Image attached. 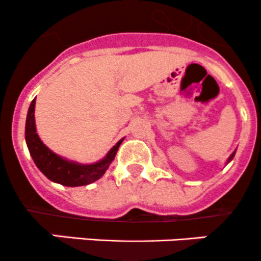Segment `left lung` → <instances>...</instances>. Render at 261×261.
<instances>
[{
    "mask_svg": "<svg viewBox=\"0 0 261 261\" xmlns=\"http://www.w3.org/2000/svg\"><path fill=\"white\" fill-rule=\"evenodd\" d=\"M233 156H234V152H233V153H232V154H231V156H229V157H228V160H227V164H228V162H229V161H231V160H232V159H233Z\"/></svg>",
    "mask_w": 261,
    "mask_h": 261,
    "instance_id": "left-lung-1",
    "label": "left lung"
}]
</instances>
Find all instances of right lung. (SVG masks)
I'll return each mask as SVG.
<instances>
[{
  "label": "right lung",
  "mask_w": 261,
  "mask_h": 261,
  "mask_svg": "<svg viewBox=\"0 0 261 261\" xmlns=\"http://www.w3.org/2000/svg\"><path fill=\"white\" fill-rule=\"evenodd\" d=\"M35 99L30 104L27 115V124H25V141L30 154L34 160L38 169L48 177L49 180L64 187H82V185L91 184L99 180L109 165L114 160L118 148L122 144L123 139H120L109 152L107 156L100 161L90 165L77 164V162L68 161L63 157L58 156L53 151L48 148L40 141L39 136L35 128Z\"/></svg>",
  "instance_id": "add662e5"
}]
</instances>
